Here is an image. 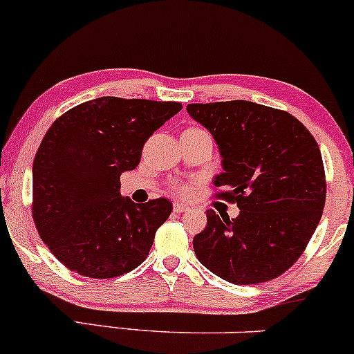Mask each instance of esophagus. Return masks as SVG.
<instances>
[{
  "label": "esophagus",
  "instance_id": "obj_1",
  "mask_svg": "<svg viewBox=\"0 0 354 354\" xmlns=\"http://www.w3.org/2000/svg\"><path fill=\"white\" fill-rule=\"evenodd\" d=\"M188 209H189L188 205L181 203V201H174V203H173V212L174 213H183V212H188Z\"/></svg>",
  "mask_w": 354,
  "mask_h": 354
}]
</instances>
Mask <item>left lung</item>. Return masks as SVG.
<instances>
[{
    "label": "left lung",
    "mask_w": 354,
    "mask_h": 354,
    "mask_svg": "<svg viewBox=\"0 0 354 354\" xmlns=\"http://www.w3.org/2000/svg\"><path fill=\"white\" fill-rule=\"evenodd\" d=\"M212 133L223 173L216 196L236 203V218L207 212L193 248L209 272L248 286L279 277L301 257L319 223L326 176L319 146L304 124L248 100L188 104ZM221 214V213H220Z\"/></svg>",
    "instance_id": "8db88e82"
}]
</instances>
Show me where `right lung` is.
<instances>
[{"label": "right lung", "mask_w": 354, "mask_h": 354, "mask_svg": "<svg viewBox=\"0 0 354 354\" xmlns=\"http://www.w3.org/2000/svg\"><path fill=\"white\" fill-rule=\"evenodd\" d=\"M180 102L99 97L62 114L33 159L32 213L45 245L70 270L112 279L145 262L171 215L166 198L133 203L120 174Z\"/></svg>", "instance_id": "right-lung-1"}]
</instances>
